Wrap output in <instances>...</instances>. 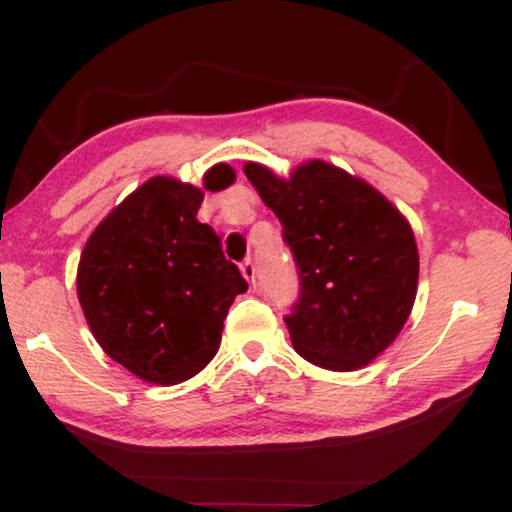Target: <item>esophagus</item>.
<instances>
[{"mask_svg": "<svg viewBox=\"0 0 512 512\" xmlns=\"http://www.w3.org/2000/svg\"><path fill=\"white\" fill-rule=\"evenodd\" d=\"M242 275L251 286H256V268H254V261H251V258H247V261L242 263Z\"/></svg>", "mask_w": 512, "mask_h": 512, "instance_id": "34e87169", "label": "esophagus"}]
</instances>
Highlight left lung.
<instances>
[{"label": "left lung", "mask_w": 512, "mask_h": 512, "mask_svg": "<svg viewBox=\"0 0 512 512\" xmlns=\"http://www.w3.org/2000/svg\"><path fill=\"white\" fill-rule=\"evenodd\" d=\"M244 174L282 223L298 265V303L284 317L296 352L338 373L368 366L415 305L410 223L380 191L324 160L296 167L289 179L258 163Z\"/></svg>", "instance_id": "1"}]
</instances>
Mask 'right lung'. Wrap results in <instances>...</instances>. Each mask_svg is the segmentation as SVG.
<instances>
[{"label":"right lung","mask_w":512,"mask_h":512,"mask_svg":"<svg viewBox=\"0 0 512 512\" xmlns=\"http://www.w3.org/2000/svg\"><path fill=\"white\" fill-rule=\"evenodd\" d=\"M235 181L214 165L205 191ZM205 193L153 177L104 216L83 247L76 293L95 340L139 380L170 387L198 375L219 352L223 319L247 282L200 223Z\"/></svg>","instance_id":"obj_1"}]
</instances>
